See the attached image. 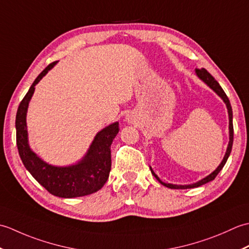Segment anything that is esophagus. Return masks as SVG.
Masks as SVG:
<instances>
[{"instance_id":"1","label":"esophagus","mask_w":249,"mask_h":249,"mask_svg":"<svg viewBox=\"0 0 249 249\" xmlns=\"http://www.w3.org/2000/svg\"><path fill=\"white\" fill-rule=\"evenodd\" d=\"M129 121H130V122H131V120H129V119H128V122H129Z\"/></svg>"}]
</instances>
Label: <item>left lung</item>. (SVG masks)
I'll return each instance as SVG.
<instances>
[{"instance_id": "8db88e82", "label": "left lung", "mask_w": 249, "mask_h": 249, "mask_svg": "<svg viewBox=\"0 0 249 249\" xmlns=\"http://www.w3.org/2000/svg\"><path fill=\"white\" fill-rule=\"evenodd\" d=\"M196 73H197V76L202 80L204 83L208 84V86L213 89V91L218 95V96L224 100L226 106H227V109H228V114H229V144H228V147H227V151H226V154H225V157L223 161L220 162V165L216 168V170H214L212 173L210 174V176H208L206 178L200 179L199 182L195 183V184H190V185H174V184H168V183H163L161 179L158 178L156 174L154 173V171L152 170L151 168V172L153 176H154L156 178V179L158 182H160V184H162L163 186H166L168 188H172V189H187V188H195V187H199L201 186V185L203 184H206L209 183L211 181H213V179L217 177V174L220 172L221 169L224 168L225 163L227 162V160H228V157L230 155L231 153V150H232V144H233V123H232V108H231V105H230V102H229V98L228 96H227L226 93L224 92L223 88H221L219 86V83L215 80L214 77L211 75V73L204 70V68H201V70H196Z\"/></svg>"}]
</instances>
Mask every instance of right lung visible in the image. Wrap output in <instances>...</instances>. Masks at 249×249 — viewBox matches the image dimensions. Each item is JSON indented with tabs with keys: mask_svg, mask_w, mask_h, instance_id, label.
I'll list each match as a JSON object with an SVG mask.
<instances>
[{
	"mask_svg": "<svg viewBox=\"0 0 249 249\" xmlns=\"http://www.w3.org/2000/svg\"><path fill=\"white\" fill-rule=\"evenodd\" d=\"M57 62L41 71L32 84L18 107L16 115V138L21 160L32 177L48 192L61 198H76L96 193L107 182L111 170L110 146L119 133V123L111 124L95 136L91 146L76 165L55 167L41 160L30 149L26 129V111L35 86Z\"/></svg>",
	"mask_w": 249,
	"mask_h": 249,
	"instance_id": "add662e5",
	"label": "right lung"
}]
</instances>
